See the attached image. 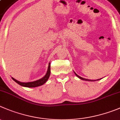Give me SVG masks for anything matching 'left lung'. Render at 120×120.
Returning a JSON list of instances; mask_svg holds the SVG:
<instances>
[{
    "mask_svg": "<svg viewBox=\"0 0 120 120\" xmlns=\"http://www.w3.org/2000/svg\"><path fill=\"white\" fill-rule=\"evenodd\" d=\"M75 75H76V76H78V78H80V79H82V80H85V81H94H94H92V80H90V79H85V78H82V77H81V76H79V75H77V74H76V73H75ZM99 79H97V80L98 81V80H99ZM95 81H96V80H95Z\"/></svg>",
    "mask_w": 120,
    "mask_h": 120,
    "instance_id": "left-lung-1",
    "label": "left lung"
}]
</instances>
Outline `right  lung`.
Listing matches in <instances>:
<instances>
[{
	"label": "right lung",
	"instance_id": "add662e5",
	"mask_svg": "<svg viewBox=\"0 0 120 120\" xmlns=\"http://www.w3.org/2000/svg\"><path fill=\"white\" fill-rule=\"evenodd\" d=\"M50 74H51V65H50V63L49 64L47 72H46V75L42 78L41 79H39V80L35 81L34 82H21L20 81H18L16 79H14L13 78H12L13 79V81L16 82V83H18V84H19L20 85L23 86H25V87H29V88H34V87H36V86H41L43 84H45L47 80L48 79L49 77L50 76Z\"/></svg>",
	"mask_w": 120,
	"mask_h": 120
}]
</instances>
